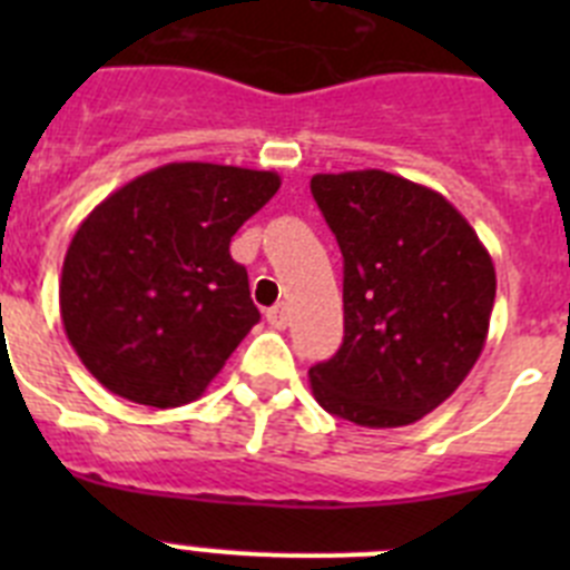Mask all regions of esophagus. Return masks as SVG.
Returning <instances> with one entry per match:
<instances>
[{
	"label": "esophagus",
	"instance_id": "34e87169",
	"mask_svg": "<svg viewBox=\"0 0 570 570\" xmlns=\"http://www.w3.org/2000/svg\"><path fill=\"white\" fill-rule=\"evenodd\" d=\"M265 320H268L271 328L282 331L285 325H288V311H285V305H274V308L265 311Z\"/></svg>",
	"mask_w": 570,
	"mask_h": 570
}]
</instances>
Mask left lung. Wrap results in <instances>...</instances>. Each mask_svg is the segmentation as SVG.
<instances>
[{
  "mask_svg": "<svg viewBox=\"0 0 570 570\" xmlns=\"http://www.w3.org/2000/svg\"><path fill=\"white\" fill-rule=\"evenodd\" d=\"M311 194L345 259V336L308 371L311 391L354 425H411L480 360L497 296L491 254L445 196L396 174H316Z\"/></svg>",
  "mask_w": 570,
  "mask_h": 570,
  "instance_id": "obj_1",
  "label": "left lung"
}]
</instances>
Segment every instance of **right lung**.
Segmentation results:
<instances>
[{"label":"right lung","instance_id":"add662e5","mask_svg":"<svg viewBox=\"0 0 570 570\" xmlns=\"http://www.w3.org/2000/svg\"><path fill=\"white\" fill-rule=\"evenodd\" d=\"M276 190L274 170L170 163L90 210L65 254L59 311L110 394L150 407L203 396L259 322L230 236Z\"/></svg>","mask_w":570,"mask_h":570}]
</instances>
